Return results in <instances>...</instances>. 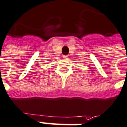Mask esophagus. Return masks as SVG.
I'll return each mask as SVG.
<instances>
[{
	"instance_id": "1",
	"label": "esophagus",
	"mask_w": 127,
	"mask_h": 127,
	"mask_svg": "<svg viewBox=\"0 0 127 127\" xmlns=\"http://www.w3.org/2000/svg\"><path fill=\"white\" fill-rule=\"evenodd\" d=\"M64 59H68V55H65V56H64Z\"/></svg>"
}]
</instances>
